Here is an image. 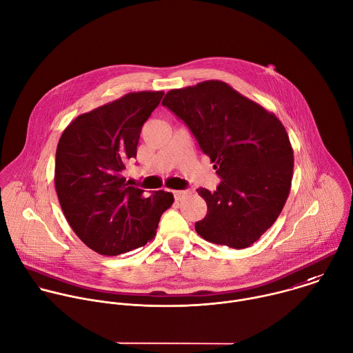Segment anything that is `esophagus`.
<instances>
[{"label": "esophagus", "mask_w": 353, "mask_h": 353, "mask_svg": "<svg viewBox=\"0 0 353 353\" xmlns=\"http://www.w3.org/2000/svg\"><path fill=\"white\" fill-rule=\"evenodd\" d=\"M173 194H174V198H176V201H183L184 198L190 196L191 191H188V190H181V191H173Z\"/></svg>", "instance_id": "34e87169"}]
</instances>
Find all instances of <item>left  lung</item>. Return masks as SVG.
Returning a JSON list of instances; mask_svg holds the SVG:
<instances>
[{
	"label": "left lung",
	"mask_w": 353,
	"mask_h": 353,
	"mask_svg": "<svg viewBox=\"0 0 353 353\" xmlns=\"http://www.w3.org/2000/svg\"><path fill=\"white\" fill-rule=\"evenodd\" d=\"M162 105L190 128L221 177L214 192L196 190L208 205L196 232L217 245L251 247L277 220L291 191L294 150L285 128L220 80L170 90Z\"/></svg>",
	"instance_id": "obj_1"
}]
</instances>
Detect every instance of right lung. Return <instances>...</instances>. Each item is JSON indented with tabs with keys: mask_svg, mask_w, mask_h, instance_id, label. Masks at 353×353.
Here are the masks:
<instances>
[{
	"mask_svg": "<svg viewBox=\"0 0 353 353\" xmlns=\"http://www.w3.org/2000/svg\"><path fill=\"white\" fill-rule=\"evenodd\" d=\"M163 91L129 92L79 114L63 130L55 157V190L76 236L92 251L116 256L151 241L174 202L129 185L123 172L137 155L143 125Z\"/></svg>",
	"mask_w": 353,
	"mask_h": 353,
	"instance_id": "right-lung-1",
	"label": "right lung"
}]
</instances>
